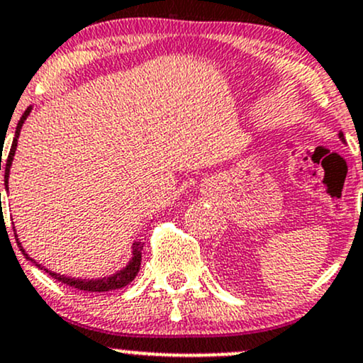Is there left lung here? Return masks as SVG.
Wrapping results in <instances>:
<instances>
[{"label": "left lung", "instance_id": "left-lung-1", "mask_svg": "<svg viewBox=\"0 0 363 363\" xmlns=\"http://www.w3.org/2000/svg\"><path fill=\"white\" fill-rule=\"evenodd\" d=\"M340 139H341V141L345 143V136H343V133H340Z\"/></svg>", "mask_w": 363, "mask_h": 363}]
</instances>
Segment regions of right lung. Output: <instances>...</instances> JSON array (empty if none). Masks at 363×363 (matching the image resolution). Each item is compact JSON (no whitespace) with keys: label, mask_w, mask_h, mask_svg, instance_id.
<instances>
[{"label":"right lung","mask_w":363,"mask_h":363,"mask_svg":"<svg viewBox=\"0 0 363 363\" xmlns=\"http://www.w3.org/2000/svg\"><path fill=\"white\" fill-rule=\"evenodd\" d=\"M30 106L23 111L22 118H20L18 123H17V130H15V138H13V143H11V148H10V153H8V158L5 162V184H6V191H8V177H10V167H11V162H13V157H15V151H17V141H18V136H20V129H22L23 122H26V118L29 117L30 113ZM0 170H1V158H0ZM0 201H1V193H0ZM13 233H15V227H13ZM15 238H17V245L20 248V252H22L23 257L27 258V260H30L33 264H35V267H39V269H45L41 264H38V262L34 260V258H30L29 255H27L26 250H23L22 242L18 241V236L15 234ZM143 245L145 242L143 241H134L133 242V258L129 260V264H127L123 269L118 270V272L111 274L108 277H101V279H75V277H67V276H60L57 272H51V270L45 269L48 274H50L51 277H55L57 281H62L63 284L67 286H72V288H77L81 289V291H91V293H105V291H111V289H121L123 286H127L129 282L134 281V277L138 276L139 269H141V252H143Z\"/></svg>","instance_id":"right-lung-1"}]
</instances>
